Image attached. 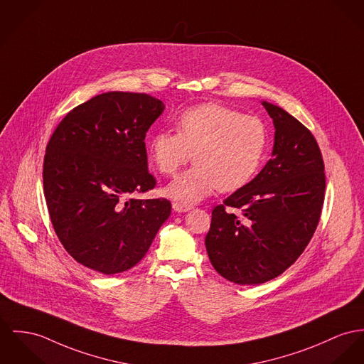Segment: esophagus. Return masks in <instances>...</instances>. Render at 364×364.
<instances>
[{"instance_id":"1","label":"esophagus","mask_w":364,"mask_h":364,"mask_svg":"<svg viewBox=\"0 0 364 364\" xmlns=\"http://www.w3.org/2000/svg\"><path fill=\"white\" fill-rule=\"evenodd\" d=\"M173 209L176 212H187L190 209H193L191 205H186V203H181V202H173Z\"/></svg>"}]
</instances>
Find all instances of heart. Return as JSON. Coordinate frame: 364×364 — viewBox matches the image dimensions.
Instances as JSON below:
<instances>
[{"label":"heart","mask_w":364,"mask_h":364,"mask_svg":"<svg viewBox=\"0 0 364 364\" xmlns=\"http://www.w3.org/2000/svg\"><path fill=\"white\" fill-rule=\"evenodd\" d=\"M177 133L162 130L149 142V156L164 174H174L194 154L196 164L166 188L173 199L191 205L216 188L234 191L250 183L260 168L267 129L263 120L220 104H202L180 113Z\"/></svg>","instance_id":"1"}]
</instances>
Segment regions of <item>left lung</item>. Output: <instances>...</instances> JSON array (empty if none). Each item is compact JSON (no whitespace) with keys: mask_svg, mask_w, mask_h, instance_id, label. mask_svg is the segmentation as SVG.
Returning a JSON list of instances; mask_svg holds the SVG:
<instances>
[{"mask_svg":"<svg viewBox=\"0 0 364 364\" xmlns=\"http://www.w3.org/2000/svg\"><path fill=\"white\" fill-rule=\"evenodd\" d=\"M262 104L276 129L272 159L213 208L205 238L215 270L241 285L273 280L296 262L316 231L326 191L323 156L310 130L280 107Z\"/></svg>","mask_w":364,"mask_h":364,"instance_id":"obj_1","label":"left lung"}]
</instances>
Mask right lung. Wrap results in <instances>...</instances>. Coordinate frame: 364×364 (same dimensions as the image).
Instances as JSON below:
<instances>
[{"instance_id":"add662e5","label":"right lung","mask_w":364,"mask_h":364,"mask_svg":"<svg viewBox=\"0 0 364 364\" xmlns=\"http://www.w3.org/2000/svg\"><path fill=\"white\" fill-rule=\"evenodd\" d=\"M161 100L111 91L73 108L46 148L43 184L56 235L85 267L111 276L136 266L168 220L166 198L137 199L156 186L145 134Z\"/></svg>"}]
</instances>
